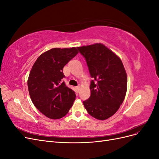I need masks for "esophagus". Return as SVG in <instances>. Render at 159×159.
<instances>
[{"instance_id":"obj_1","label":"esophagus","mask_w":159,"mask_h":159,"mask_svg":"<svg viewBox=\"0 0 159 159\" xmlns=\"http://www.w3.org/2000/svg\"><path fill=\"white\" fill-rule=\"evenodd\" d=\"M80 88H81V85H79L78 86V87H76V90H77V91H79Z\"/></svg>"}]
</instances>
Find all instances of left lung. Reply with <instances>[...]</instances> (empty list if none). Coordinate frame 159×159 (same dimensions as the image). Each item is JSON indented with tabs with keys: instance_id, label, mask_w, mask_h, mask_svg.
<instances>
[{
	"instance_id": "left-lung-1",
	"label": "left lung",
	"mask_w": 159,
	"mask_h": 159,
	"mask_svg": "<svg viewBox=\"0 0 159 159\" xmlns=\"http://www.w3.org/2000/svg\"><path fill=\"white\" fill-rule=\"evenodd\" d=\"M91 78V96L84 102L88 113L105 120L117 111L125 97L127 75L120 57L102 43L78 47Z\"/></svg>"
}]
</instances>
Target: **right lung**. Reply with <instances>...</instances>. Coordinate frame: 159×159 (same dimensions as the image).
<instances>
[{
    "instance_id": "add662e5",
    "label": "right lung",
    "mask_w": 159,
    "mask_h": 159,
    "mask_svg": "<svg viewBox=\"0 0 159 159\" xmlns=\"http://www.w3.org/2000/svg\"><path fill=\"white\" fill-rule=\"evenodd\" d=\"M78 53L75 47L48 50L38 57L28 78V88L34 106L52 119L64 117L76 95L66 85L63 68Z\"/></svg>"
}]
</instances>
